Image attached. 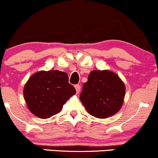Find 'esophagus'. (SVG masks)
I'll return each instance as SVG.
<instances>
[{"mask_svg":"<svg viewBox=\"0 0 158 158\" xmlns=\"http://www.w3.org/2000/svg\"><path fill=\"white\" fill-rule=\"evenodd\" d=\"M75 89L77 90V93L79 94V92H80V90H81V86L79 85H75Z\"/></svg>","mask_w":158,"mask_h":158,"instance_id":"esophagus-1","label":"esophagus"}]
</instances>
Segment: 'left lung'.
Segmentation results:
<instances>
[{
    "label": "left lung",
    "instance_id": "8db88e82",
    "mask_svg": "<svg viewBox=\"0 0 158 158\" xmlns=\"http://www.w3.org/2000/svg\"><path fill=\"white\" fill-rule=\"evenodd\" d=\"M126 85L110 70H92L80 94L81 103L90 115L106 119L120 110L124 102Z\"/></svg>",
    "mask_w": 158,
    "mask_h": 158
}]
</instances>
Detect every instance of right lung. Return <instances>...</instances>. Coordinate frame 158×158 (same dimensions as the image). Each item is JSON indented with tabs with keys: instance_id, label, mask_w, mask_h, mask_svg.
Returning a JSON list of instances; mask_svg holds the SVG:
<instances>
[{
	"instance_id": "add662e5",
	"label": "right lung",
	"mask_w": 158,
	"mask_h": 158,
	"mask_svg": "<svg viewBox=\"0 0 158 158\" xmlns=\"http://www.w3.org/2000/svg\"><path fill=\"white\" fill-rule=\"evenodd\" d=\"M68 79V74L59 70H41L32 74L23 90L30 111L42 119L60 112L63 105L76 94Z\"/></svg>"
}]
</instances>
